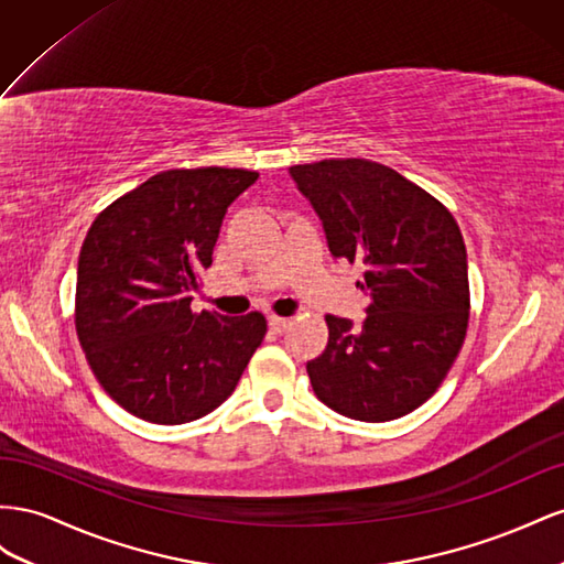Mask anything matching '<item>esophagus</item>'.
Returning a JSON list of instances; mask_svg holds the SVG:
<instances>
[{"label":"esophagus","mask_w":564,"mask_h":564,"mask_svg":"<svg viewBox=\"0 0 564 564\" xmlns=\"http://www.w3.org/2000/svg\"><path fill=\"white\" fill-rule=\"evenodd\" d=\"M293 326V318H285V316H269V328L283 333L285 328Z\"/></svg>","instance_id":"34e87169"}]
</instances>
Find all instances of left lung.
<instances>
[{
	"label": "left lung",
	"mask_w": 564,
	"mask_h": 564,
	"mask_svg": "<svg viewBox=\"0 0 564 564\" xmlns=\"http://www.w3.org/2000/svg\"><path fill=\"white\" fill-rule=\"evenodd\" d=\"M324 224L328 250L364 264L361 326L326 316L328 345L307 361L316 397L384 423L440 388L468 330V252L456 219L421 186L361 158L291 167Z\"/></svg>",
	"instance_id": "left-lung-1"
}]
</instances>
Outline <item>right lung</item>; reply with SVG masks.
Returning <instances> with one entry per match:
<instances>
[{
	"instance_id": "right-lung-1",
	"label": "right lung",
	"mask_w": 564,
	"mask_h": 564,
	"mask_svg": "<svg viewBox=\"0 0 564 564\" xmlns=\"http://www.w3.org/2000/svg\"><path fill=\"white\" fill-rule=\"evenodd\" d=\"M229 167L167 170L110 203L79 250L75 328L101 388L141 421L215 411L262 345L260 312H193L229 205L257 182Z\"/></svg>"
}]
</instances>
